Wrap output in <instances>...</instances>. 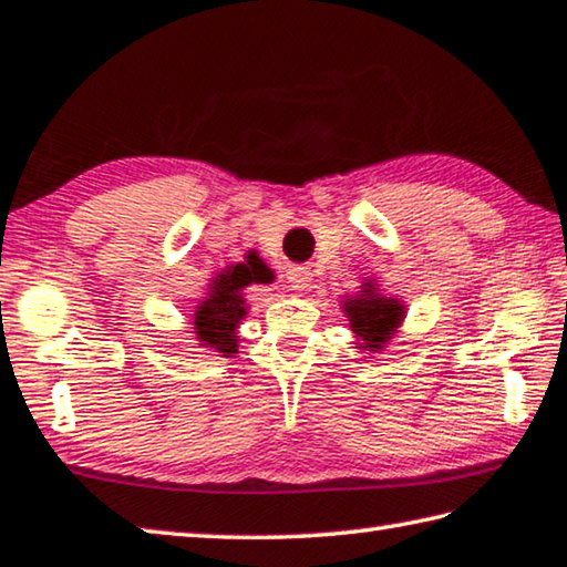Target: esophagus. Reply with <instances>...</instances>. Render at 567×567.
Wrapping results in <instances>:
<instances>
[{"mask_svg":"<svg viewBox=\"0 0 567 567\" xmlns=\"http://www.w3.org/2000/svg\"><path fill=\"white\" fill-rule=\"evenodd\" d=\"M287 280H290V287L292 290H307V287H310V282H312V272L307 270V267H292L290 270V275H287Z\"/></svg>","mask_w":567,"mask_h":567,"instance_id":"34e87169","label":"esophagus"}]
</instances>
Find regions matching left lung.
<instances>
[{"mask_svg": "<svg viewBox=\"0 0 567 567\" xmlns=\"http://www.w3.org/2000/svg\"><path fill=\"white\" fill-rule=\"evenodd\" d=\"M342 310L348 315L354 338L360 340V350L368 352H380L385 348L392 332L400 328L402 318H405V305L382 295L372 280L362 285L360 295L344 300Z\"/></svg>", "mask_w": 567, "mask_h": 567, "instance_id": "8db88e82", "label": "left lung"}]
</instances>
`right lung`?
Returning <instances> with one entry per match:
<instances>
[{
  "instance_id": "obj_1",
  "label": "right lung",
  "mask_w": 567,
  "mask_h": 567,
  "mask_svg": "<svg viewBox=\"0 0 567 567\" xmlns=\"http://www.w3.org/2000/svg\"><path fill=\"white\" fill-rule=\"evenodd\" d=\"M265 277V265L255 252L247 257V262L229 265L215 277L207 297L195 310V332L205 348L233 358L237 352V324L247 315L243 290L252 282H262Z\"/></svg>"
}]
</instances>
